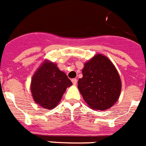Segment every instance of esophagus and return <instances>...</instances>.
Here are the masks:
<instances>
[{
	"label": "esophagus",
	"instance_id": "1",
	"mask_svg": "<svg viewBox=\"0 0 146 146\" xmlns=\"http://www.w3.org/2000/svg\"><path fill=\"white\" fill-rule=\"evenodd\" d=\"M72 83H73V84H74V85H76L77 83H78V80H77L76 78L72 79Z\"/></svg>",
	"mask_w": 146,
	"mask_h": 146
}]
</instances>
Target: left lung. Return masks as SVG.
Masks as SVG:
<instances>
[{"label": "left lung", "instance_id": "8db88e82", "mask_svg": "<svg viewBox=\"0 0 146 146\" xmlns=\"http://www.w3.org/2000/svg\"><path fill=\"white\" fill-rule=\"evenodd\" d=\"M82 74L78 87L90 108L104 111L117 102L121 94V78L116 68L106 56H94L84 64Z\"/></svg>", "mask_w": 146, "mask_h": 146}]
</instances>
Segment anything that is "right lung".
<instances>
[{"label": "right lung", "instance_id": "1", "mask_svg": "<svg viewBox=\"0 0 146 146\" xmlns=\"http://www.w3.org/2000/svg\"><path fill=\"white\" fill-rule=\"evenodd\" d=\"M72 83L56 64L46 60L32 77L31 91L35 102L44 109H52L60 102Z\"/></svg>", "mask_w": 146, "mask_h": 146}]
</instances>
